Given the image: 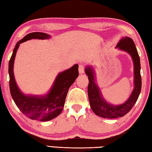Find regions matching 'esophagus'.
<instances>
[{
  "label": "esophagus",
  "instance_id": "1",
  "mask_svg": "<svg viewBox=\"0 0 152 152\" xmlns=\"http://www.w3.org/2000/svg\"><path fill=\"white\" fill-rule=\"evenodd\" d=\"M79 72L80 74H83L85 73V66L80 64L79 66Z\"/></svg>",
  "mask_w": 152,
  "mask_h": 152
}]
</instances>
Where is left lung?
Wrapping results in <instances>:
<instances>
[{
	"label": "left lung",
	"mask_w": 152,
	"mask_h": 152,
	"mask_svg": "<svg viewBox=\"0 0 152 152\" xmlns=\"http://www.w3.org/2000/svg\"><path fill=\"white\" fill-rule=\"evenodd\" d=\"M116 48L129 54L134 64V89L130 97L124 103L113 105L107 102L104 98L100 87L96 83L95 72L93 67L88 66L85 69L89 80L88 96L90 106L96 115L103 118L114 119L125 115L134 106L141 91L140 61L134 41L129 37H123L117 43Z\"/></svg>",
	"instance_id": "obj_1"
}]
</instances>
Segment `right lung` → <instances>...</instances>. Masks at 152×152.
<instances>
[{
    "instance_id": "1",
    "label": "right lung",
    "mask_w": 152,
    "mask_h": 152,
    "mask_svg": "<svg viewBox=\"0 0 152 152\" xmlns=\"http://www.w3.org/2000/svg\"><path fill=\"white\" fill-rule=\"evenodd\" d=\"M50 37L48 34L41 32L27 34L16 43L9 61V85L12 99L25 115L31 119L40 121L52 120L61 113L69 88L79 76L78 64L59 73L48 93L38 96L25 94L18 88L14 78V64L15 54L21 43L31 39H48Z\"/></svg>"
}]
</instances>
